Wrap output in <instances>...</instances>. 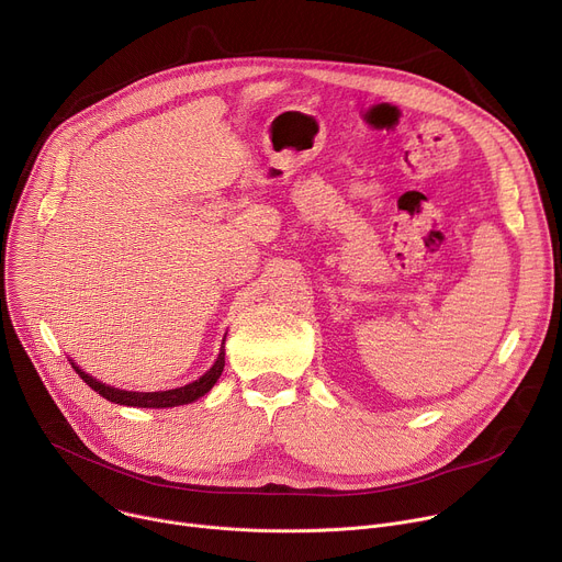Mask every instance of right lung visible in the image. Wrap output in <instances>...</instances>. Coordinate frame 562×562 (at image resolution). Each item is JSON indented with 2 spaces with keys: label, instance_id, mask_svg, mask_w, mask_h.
Instances as JSON below:
<instances>
[{
  "label": "right lung",
  "instance_id": "add662e5",
  "mask_svg": "<svg viewBox=\"0 0 562 562\" xmlns=\"http://www.w3.org/2000/svg\"><path fill=\"white\" fill-rule=\"evenodd\" d=\"M226 338V336H224ZM224 340H222V349L217 353V359L213 363V368L199 376L196 381L183 385V387H175V390H164V392H130V390H119V387H112V385H105L95 381L93 376H89L87 372H82L76 363H71V368L76 370V374L93 390L98 392L103 398L112 401V403H119V405H132V407H175V405H186V403H192L196 401L199 396H203L206 392H211V387L217 383V379L222 376L224 372Z\"/></svg>",
  "mask_w": 562,
  "mask_h": 562
}]
</instances>
